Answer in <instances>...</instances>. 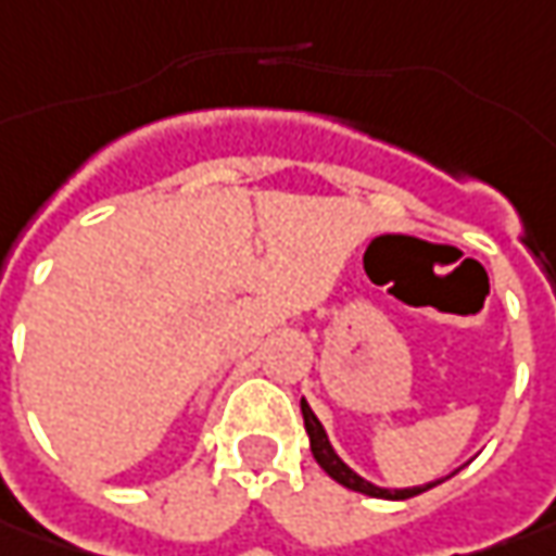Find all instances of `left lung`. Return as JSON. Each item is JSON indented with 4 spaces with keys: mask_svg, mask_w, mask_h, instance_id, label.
<instances>
[{
    "mask_svg": "<svg viewBox=\"0 0 556 556\" xmlns=\"http://www.w3.org/2000/svg\"><path fill=\"white\" fill-rule=\"evenodd\" d=\"M302 417H304V429H307V439H311V454H314V460L324 467L326 476H332L339 485H345L351 492H361V495H370V497H389V501H404V497H414L422 495V492H429V489H435L439 482H445V479H435V482H426V485H414V489H379L374 482H367L364 476H357V472L351 470L349 464L336 454V447L329 445V435H326L324 422L317 420V414L311 410V404L302 399Z\"/></svg>",
    "mask_w": 556,
    "mask_h": 556,
    "instance_id": "8db88e82",
    "label": "left lung"
}]
</instances>
